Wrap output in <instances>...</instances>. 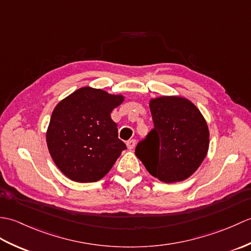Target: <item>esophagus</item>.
Instances as JSON below:
<instances>
[{"label": "esophagus", "mask_w": 251, "mask_h": 251, "mask_svg": "<svg viewBox=\"0 0 251 251\" xmlns=\"http://www.w3.org/2000/svg\"><path fill=\"white\" fill-rule=\"evenodd\" d=\"M127 148L129 149V150H132V149L135 148V146H136V140L135 139H131V140H128L127 141Z\"/></svg>", "instance_id": "obj_1"}]
</instances>
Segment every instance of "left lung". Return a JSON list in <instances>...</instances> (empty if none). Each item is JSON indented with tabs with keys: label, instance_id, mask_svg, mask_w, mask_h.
Listing matches in <instances>:
<instances>
[{
	"label": "left lung",
	"instance_id": "left-lung-1",
	"mask_svg": "<svg viewBox=\"0 0 251 251\" xmlns=\"http://www.w3.org/2000/svg\"><path fill=\"white\" fill-rule=\"evenodd\" d=\"M154 127L138 142L135 153L153 177L166 183L189 178L209 147V131L200 110L188 99L151 100Z\"/></svg>",
	"mask_w": 251,
	"mask_h": 251
}]
</instances>
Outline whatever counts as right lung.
<instances>
[{
  "label": "right lung",
  "instance_id": "add662e5",
  "mask_svg": "<svg viewBox=\"0 0 251 251\" xmlns=\"http://www.w3.org/2000/svg\"><path fill=\"white\" fill-rule=\"evenodd\" d=\"M123 100V96L83 87L57 104L46 141L57 167L69 179L96 182L126 150L110 115Z\"/></svg>",
  "mask_w": 251,
  "mask_h": 251
}]
</instances>
